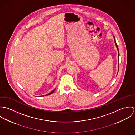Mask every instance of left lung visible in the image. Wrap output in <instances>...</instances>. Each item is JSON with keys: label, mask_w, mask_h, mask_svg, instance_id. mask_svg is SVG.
I'll use <instances>...</instances> for the list:
<instances>
[{"label": "left lung", "mask_w": 135, "mask_h": 135, "mask_svg": "<svg viewBox=\"0 0 135 135\" xmlns=\"http://www.w3.org/2000/svg\"><path fill=\"white\" fill-rule=\"evenodd\" d=\"M113 37H114V42H115V44L116 47L117 49V50H118V59H119V51H118V48L117 45V44H116V42L115 38V37H114V36H113ZM118 70H119V63H118ZM117 74H118V72H117Z\"/></svg>", "instance_id": "8db88e82"}]
</instances>
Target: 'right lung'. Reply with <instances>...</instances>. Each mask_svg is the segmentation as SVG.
<instances>
[{
	"label": "right lung",
	"instance_id": "add662e5",
	"mask_svg": "<svg viewBox=\"0 0 135 135\" xmlns=\"http://www.w3.org/2000/svg\"><path fill=\"white\" fill-rule=\"evenodd\" d=\"M55 90H56V88H55V89H54V90H52V91H51V92H50V93H49V94H47V95H45V96H48V95H51V94H52V93H54V91H55Z\"/></svg>",
	"mask_w": 135,
	"mask_h": 135
}]
</instances>
